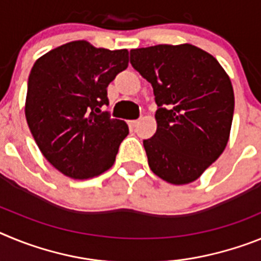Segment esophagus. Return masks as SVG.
<instances>
[{
	"label": "esophagus",
	"mask_w": 261,
	"mask_h": 261,
	"mask_svg": "<svg viewBox=\"0 0 261 261\" xmlns=\"http://www.w3.org/2000/svg\"><path fill=\"white\" fill-rule=\"evenodd\" d=\"M128 124H129V125H130V126H132V128H135V126L138 125V120H129Z\"/></svg>",
	"instance_id": "obj_1"
}]
</instances>
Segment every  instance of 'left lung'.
<instances>
[{
	"label": "left lung",
	"mask_w": 261,
	"mask_h": 261,
	"mask_svg": "<svg viewBox=\"0 0 261 261\" xmlns=\"http://www.w3.org/2000/svg\"><path fill=\"white\" fill-rule=\"evenodd\" d=\"M130 64L153 87L156 132L144 140L151 171L171 184L201 176L225 150L234 115L229 75L191 44L138 48Z\"/></svg>",
	"instance_id": "left-lung-1"
}]
</instances>
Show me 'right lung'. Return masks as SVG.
<instances>
[{
	"mask_svg": "<svg viewBox=\"0 0 261 261\" xmlns=\"http://www.w3.org/2000/svg\"><path fill=\"white\" fill-rule=\"evenodd\" d=\"M126 66V49L85 40L55 48L32 66L27 124L45 159L66 176L90 179L114 165L129 129L100 108L108 105L107 86Z\"/></svg>",
	"mask_w": 261,
	"mask_h": 261,
	"instance_id": "1",
	"label": "right lung"
}]
</instances>
